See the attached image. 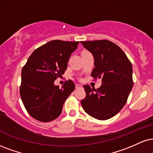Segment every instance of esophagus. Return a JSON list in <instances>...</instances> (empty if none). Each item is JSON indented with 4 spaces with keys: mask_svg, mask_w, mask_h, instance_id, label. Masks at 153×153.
<instances>
[{
    "mask_svg": "<svg viewBox=\"0 0 153 153\" xmlns=\"http://www.w3.org/2000/svg\"><path fill=\"white\" fill-rule=\"evenodd\" d=\"M82 88V85H80V84H76V88Z\"/></svg>",
    "mask_w": 153,
    "mask_h": 153,
    "instance_id": "34e87169",
    "label": "esophagus"
}]
</instances>
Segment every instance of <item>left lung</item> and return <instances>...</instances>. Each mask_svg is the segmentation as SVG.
I'll return each mask as SVG.
<instances>
[{
  "mask_svg": "<svg viewBox=\"0 0 153 153\" xmlns=\"http://www.w3.org/2000/svg\"><path fill=\"white\" fill-rule=\"evenodd\" d=\"M81 43L94 56L95 67L91 76L102 79L97 89L84 86L86 97L81 103L86 114L93 118L109 119L125 105L133 88L131 62L118 45L107 39Z\"/></svg>",
  "mask_w": 153,
  "mask_h": 153,
  "instance_id": "1",
  "label": "left lung"
}]
</instances>
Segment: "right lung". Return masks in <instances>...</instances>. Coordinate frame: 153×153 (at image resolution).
I'll use <instances>...</instances> for the list:
<instances>
[{
  "label": "right lung",
  "instance_id": "right-lung-1",
  "mask_svg": "<svg viewBox=\"0 0 153 153\" xmlns=\"http://www.w3.org/2000/svg\"><path fill=\"white\" fill-rule=\"evenodd\" d=\"M79 42L50 41L36 49L22 67L20 94L25 108L41 122L59 116L64 103L75 88L71 80L60 88L54 82L65 74L69 57Z\"/></svg>",
  "mask_w": 153,
  "mask_h": 153
}]
</instances>
